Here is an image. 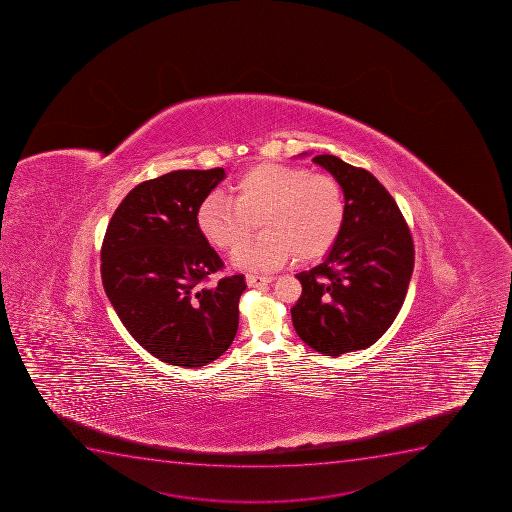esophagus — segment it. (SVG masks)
<instances>
[{
  "label": "esophagus",
  "instance_id": "obj_1",
  "mask_svg": "<svg viewBox=\"0 0 512 512\" xmlns=\"http://www.w3.org/2000/svg\"><path fill=\"white\" fill-rule=\"evenodd\" d=\"M245 280H247L248 287H260V285H269L270 282H274V277L272 275L247 274Z\"/></svg>",
  "mask_w": 512,
  "mask_h": 512
}]
</instances>
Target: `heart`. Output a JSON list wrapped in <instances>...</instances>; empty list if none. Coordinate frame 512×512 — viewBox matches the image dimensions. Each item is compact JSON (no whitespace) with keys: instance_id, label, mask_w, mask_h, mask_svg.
<instances>
[{"instance_id":"b5f03b06","label":"heart","mask_w":512,"mask_h":512,"mask_svg":"<svg viewBox=\"0 0 512 512\" xmlns=\"http://www.w3.org/2000/svg\"><path fill=\"white\" fill-rule=\"evenodd\" d=\"M233 198L210 193L197 210L203 237L232 250L259 219L266 232L232 255L240 269L274 270L287 260L312 262L337 242L345 222L339 182L300 167L262 163L248 168L232 187Z\"/></svg>"}]
</instances>
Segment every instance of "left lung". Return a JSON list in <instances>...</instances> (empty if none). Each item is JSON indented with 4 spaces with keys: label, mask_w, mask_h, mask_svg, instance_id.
Wrapping results in <instances>:
<instances>
[{
    "label": "left lung",
    "mask_w": 512,
    "mask_h": 512,
    "mask_svg": "<svg viewBox=\"0 0 512 512\" xmlns=\"http://www.w3.org/2000/svg\"><path fill=\"white\" fill-rule=\"evenodd\" d=\"M312 162L339 182L345 222L322 264L300 272L295 332L320 354L367 349L389 329L409 289L414 242L394 198L364 168L334 155Z\"/></svg>",
    "instance_id": "obj_1"
}]
</instances>
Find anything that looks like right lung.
<instances>
[{
    "instance_id": "1",
    "label": "right lung",
    "mask_w": 512,
    "mask_h": 512,
    "mask_svg": "<svg viewBox=\"0 0 512 512\" xmlns=\"http://www.w3.org/2000/svg\"><path fill=\"white\" fill-rule=\"evenodd\" d=\"M223 178V168L177 170L140 183L103 238V287L122 324L153 357L185 369L230 347L247 289L243 275L202 285L223 262L200 232L197 210Z\"/></svg>"
}]
</instances>
